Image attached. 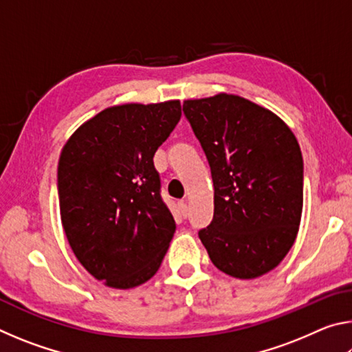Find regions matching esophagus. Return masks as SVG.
I'll return each mask as SVG.
<instances>
[{
	"label": "esophagus",
	"instance_id": "1",
	"mask_svg": "<svg viewBox=\"0 0 352 352\" xmlns=\"http://www.w3.org/2000/svg\"><path fill=\"white\" fill-rule=\"evenodd\" d=\"M178 208H180V212H182V216L186 219L188 217V205L184 204V201H180V204H178Z\"/></svg>",
	"mask_w": 352,
	"mask_h": 352
}]
</instances>
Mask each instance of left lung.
Listing matches in <instances>:
<instances>
[{
	"label": "left lung",
	"mask_w": 352,
	"mask_h": 352,
	"mask_svg": "<svg viewBox=\"0 0 352 352\" xmlns=\"http://www.w3.org/2000/svg\"><path fill=\"white\" fill-rule=\"evenodd\" d=\"M211 168L214 217L199 231L212 264L239 279L265 275L296 239L302 155L275 113L236 94L183 102Z\"/></svg>",
	"instance_id": "left-lung-1"
}]
</instances>
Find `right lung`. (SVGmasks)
I'll return each instance as SVG.
<instances>
[{
    "label": "right lung",
    "instance_id": "obj_1",
    "mask_svg": "<svg viewBox=\"0 0 352 352\" xmlns=\"http://www.w3.org/2000/svg\"><path fill=\"white\" fill-rule=\"evenodd\" d=\"M182 118L180 100L109 107L63 146L58 204L69 247L85 270L115 289L158 272L175 233L160 195L153 155Z\"/></svg>",
    "mask_w": 352,
    "mask_h": 352
}]
</instances>
